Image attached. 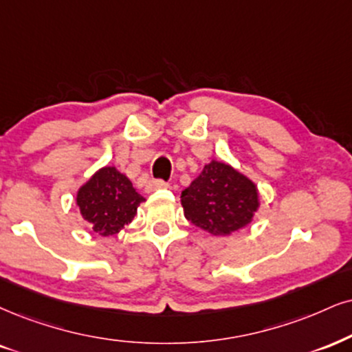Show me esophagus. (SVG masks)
Masks as SVG:
<instances>
[{
    "label": "esophagus",
    "instance_id": "esophagus-1",
    "mask_svg": "<svg viewBox=\"0 0 352 352\" xmlns=\"http://www.w3.org/2000/svg\"><path fill=\"white\" fill-rule=\"evenodd\" d=\"M168 188V183H164L162 179H153V181H148L146 183V192H153V190H158V189H166Z\"/></svg>",
    "mask_w": 352,
    "mask_h": 352
}]
</instances>
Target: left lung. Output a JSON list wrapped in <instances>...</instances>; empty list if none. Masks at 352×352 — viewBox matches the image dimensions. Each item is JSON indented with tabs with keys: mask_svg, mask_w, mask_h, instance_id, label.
Segmentation results:
<instances>
[{
	"mask_svg": "<svg viewBox=\"0 0 352 352\" xmlns=\"http://www.w3.org/2000/svg\"><path fill=\"white\" fill-rule=\"evenodd\" d=\"M186 219L210 235L227 236L251 223L259 207L258 188L250 177L212 160L181 194Z\"/></svg>",
	"mask_w": 352,
	"mask_h": 352,
	"instance_id": "left-lung-1",
	"label": "left lung"
}]
</instances>
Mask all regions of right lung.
Segmentation results:
<instances>
[{
  "instance_id": "1",
  "label": "right lung",
  "mask_w": 352,
  "mask_h": 352,
  "mask_svg": "<svg viewBox=\"0 0 352 352\" xmlns=\"http://www.w3.org/2000/svg\"><path fill=\"white\" fill-rule=\"evenodd\" d=\"M143 201L129 177L114 166L94 173L76 194V206L83 219L102 236L116 235L132 222Z\"/></svg>"
}]
</instances>
